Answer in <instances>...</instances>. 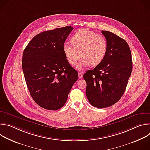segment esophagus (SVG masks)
I'll return each instance as SVG.
<instances>
[{
	"label": "esophagus",
	"mask_w": 150,
	"mask_h": 150,
	"mask_svg": "<svg viewBox=\"0 0 150 150\" xmlns=\"http://www.w3.org/2000/svg\"><path fill=\"white\" fill-rule=\"evenodd\" d=\"M78 76H79V78H82V76H83V74H82V72H78Z\"/></svg>",
	"instance_id": "1"
}]
</instances>
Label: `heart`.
Segmentation results:
<instances>
[{
  "instance_id": "obj_1",
  "label": "heart",
  "mask_w": 150,
  "mask_h": 150,
  "mask_svg": "<svg viewBox=\"0 0 150 150\" xmlns=\"http://www.w3.org/2000/svg\"><path fill=\"white\" fill-rule=\"evenodd\" d=\"M72 44L65 43L63 50L67 59L75 65L81 56L82 58L77 66L78 69L90 65H98L104 59L108 51V42L101 35L87 29L76 31L71 38Z\"/></svg>"
}]
</instances>
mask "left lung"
Instances as JSON below:
<instances>
[{
    "mask_svg": "<svg viewBox=\"0 0 150 150\" xmlns=\"http://www.w3.org/2000/svg\"><path fill=\"white\" fill-rule=\"evenodd\" d=\"M108 42V51L101 63L83 75L86 95L97 108L110 107L123 96L132 70V55L126 41L108 31H101Z\"/></svg>",
    "mask_w": 150,
    "mask_h": 150,
    "instance_id": "left-lung-1",
    "label": "left lung"
}]
</instances>
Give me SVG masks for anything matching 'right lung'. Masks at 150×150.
<instances>
[{
  "instance_id": "1",
  "label": "right lung",
  "mask_w": 150,
  "mask_h": 150,
  "mask_svg": "<svg viewBox=\"0 0 150 150\" xmlns=\"http://www.w3.org/2000/svg\"><path fill=\"white\" fill-rule=\"evenodd\" d=\"M73 27L42 32L30 41L22 67L30 95L42 108L56 110L65 105L78 74L70 65L63 46Z\"/></svg>"
}]
</instances>
